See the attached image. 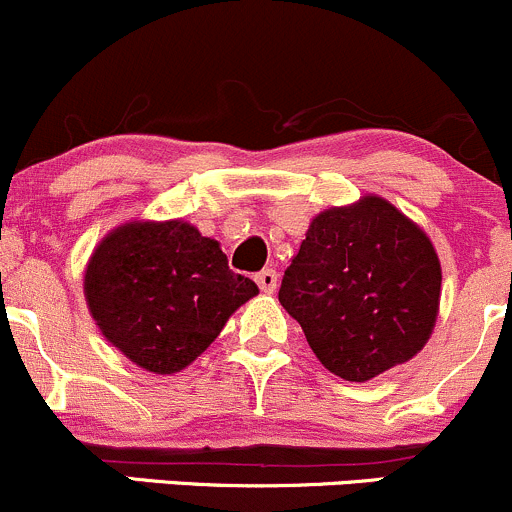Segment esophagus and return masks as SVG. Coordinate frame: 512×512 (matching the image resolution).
<instances>
[{"label": "esophagus", "instance_id": "obj_1", "mask_svg": "<svg viewBox=\"0 0 512 512\" xmlns=\"http://www.w3.org/2000/svg\"><path fill=\"white\" fill-rule=\"evenodd\" d=\"M256 283L263 293H273L278 286V273L273 268H263L261 273H256Z\"/></svg>", "mask_w": 512, "mask_h": 512}]
</instances>
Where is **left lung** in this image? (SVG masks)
Masks as SVG:
<instances>
[{
	"mask_svg": "<svg viewBox=\"0 0 512 512\" xmlns=\"http://www.w3.org/2000/svg\"><path fill=\"white\" fill-rule=\"evenodd\" d=\"M278 300L330 372L367 382L426 345L439 315L441 263L412 219L370 194L310 221Z\"/></svg>",
	"mask_w": 512,
	"mask_h": 512,
	"instance_id": "8db88e82",
	"label": "left lung"
}]
</instances>
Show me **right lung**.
Returning a JSON list of instances; mask_svg holds the SVG:
<instances>
[{"instance_id": "add662e5", "label": "right lung", "mask_w": 512, "mask_h": 512, "mask_svg": "<svg viewBox=\"0 0 512 512\" xmlns=\"http://www.w3.org/2000/svg\"><path fill=\"white\" fill-rule=\"evenodd\" d=\"M88 310L110 345L155 374L192 365L258 286L234 273L219 241L182 219L128 221L93 251Z\"/></svg>"}]
</instances>
